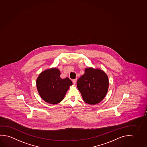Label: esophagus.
Returning <instances> with one entry per match:
<instances>
[{"label":"esophagus","instance_id":"34e87169","mask_svg":"<svg viewBox=\"0 0 147 147\" xmlns=\"http://www.w3.org/2000/svg\"><path fill=\"white\" fill-rule=\"evenodd\" d=\"M77 79H76L72 80V82H73V83L74 84H76L77 83Z\"/></svg>","mask_w":147,"mask_h":147}]
</instances>
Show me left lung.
Wrapping results in <instances>:
<instances>
[{
  "mask_svg": "<svg viewBox=\"0 0 147 147\" xmlns=\"http://www.w3.org/2000/svg\"><path fill=\"white\" fill-rule=\"evenodd\" d=\"M77 85L84 102L95 105L100 102L107 93L109 80L102 70L89 67L85 69Z\"/></svg>",
  "mask_w": 147,
  "mask_h": 147,
  "instance_id": "left-lung-1",
  "label": "left lung"
}]
</instances>
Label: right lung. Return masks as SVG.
Instances as JSON below:
<instances>
[{
  "label": "right lung",
  "mask_w": 147,
  "mask_h": 147,
  "mask_svg": "<svg viewBox=\"0 0 147 147\" xmlns=\"http://www.w3.org/2000/svg\"><path fill=\"white\" fill-rule=\"evenodd\" d=\"M57 68L43 71L38 77L36 85L40 96L45 102L56 104L63 100L72 82L68 78L61 79Z\"/></svg>",
  "instance_id": "1"
}]
</instances>
